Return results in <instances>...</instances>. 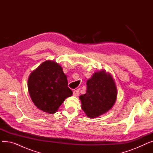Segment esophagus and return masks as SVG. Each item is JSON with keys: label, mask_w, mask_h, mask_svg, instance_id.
Masks as SVG:
<instances>
[{"label": "esophagus", "mask_w": 153, "mask_h": 153, "mask_svg": "<svg viewBox=\"0 0 153 153\" xmlns=\"http://www.w3.org/2000/svg\"><path fill=\"white\" fill-rule=\"evenodd\" d=\"M79 94V90H74L73 91V95L74 96H78Z\"/></svg>", "instance_id": "esophagus-1"}]
</instances>
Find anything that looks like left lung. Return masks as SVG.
<instances>
[{
  "label": "left lung",
  "instance_id": "obj_1",
  "mask_svg": "<svg viewBox=\"0 0 153 153\" xmlns=\"http://www.w3.org/2000/svg\"><path fill=\"white\" fill-rule=\"evenodd\" d=\"M87 92L79 97L82 109L87 117L95 118L108 111L116 101L117 91L110 74L102 71L95 72L87 81Z\"/></svg>",
  "mask_w": 153,
  "mask_h": 153
}]
</instances>
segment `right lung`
<instances>
[{"label": "right lung", "mask_w": 153, "mask_h": 153, "mask_svg": "<svg viewBox=\"0 0 153 153\" xmlns=\"http://www.w3.org/2000/svg\"><path fill=\"white\" fill-rule=\"evenodd\" d=\"M66 76L58 63L46 61L31 73L28 89L35 105L46 113L54 114L65 99L72 95Z\"/></svg>", "instance_id": "1"}]
</instances>
